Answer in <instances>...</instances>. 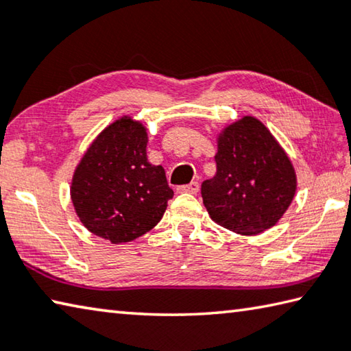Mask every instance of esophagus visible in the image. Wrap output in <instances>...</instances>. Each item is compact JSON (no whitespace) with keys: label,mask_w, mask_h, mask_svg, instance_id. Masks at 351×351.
I'll return each instance as SVG.
<instances>
[{"label":"esophagus","mask_w":351,"mask_h":351,"mask_svg":"<svg viewBox=\"0 0 351 351\" xmlns=\"http://www.w3.org/2000/svg\"><path fill=\"white\" fill-rule=\"evenodd\" d=\"M199 190V184L197 181H192L190 184H186V186L178 187V192L181 193H198Z\"/></svg>","instance_id":"esophagus-1"}]
</instances>
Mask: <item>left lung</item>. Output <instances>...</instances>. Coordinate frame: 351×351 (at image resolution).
<instances>
[{
	"label": "left lung",
	"instance_id": "obj_1",
	"mask_svg": "<svg viewBox=\"0 0 351 351\" xmlns=\"http://www.w3.org/2000/svg\"><path fill=\"white\" fill-rule=\"evenodd\" d=\"M215 162L217 173L201 184V197L217 224L257 235L283 217L295 193V171L258 119L245 116L223 130Z\"/></svg>",
	"mask_w": 351,
	"mask_h": 351
}]
</instances>
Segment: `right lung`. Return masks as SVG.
<instances>
[{
    "mask_svg": "<svg viewBox=\"0 0 351 351\" xmlns=\"http://www.w3.org/2000/svg\"><path fill=\"white\" fill-rule=\"evenodd\" d=\"M147 132L122 117L93 142L77 165L71 198L83 226L114 245L153 229L173 198L162 165L147 161Z\"/></svg>",
    "mask_w": 351,
    "mask_h": 351,
    "instance_id": "add662e5",
    "label": "right lung"
}]
</instances>
